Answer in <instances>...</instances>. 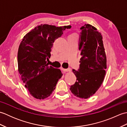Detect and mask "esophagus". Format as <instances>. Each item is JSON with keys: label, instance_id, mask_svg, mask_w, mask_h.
<instances>
[{"label": "esophagus", "instance_id": "1", "mask_svg": "<svg viewBox=\"0 0 127 127\" xmlns=\"http://www.w3.org/2000/svg\"><path fill=\"white\" fill-rule=\"evenodd\" d=\"M61 70H63L65 72H71V69L70 68H68V69H63V68H61Z\"/></svg>", "mask_w": 127, "mask_h": 127}]
</instances>
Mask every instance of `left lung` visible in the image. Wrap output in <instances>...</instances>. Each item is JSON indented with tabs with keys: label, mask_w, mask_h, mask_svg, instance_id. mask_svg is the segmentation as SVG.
Masks as SVG:
<instances>
[{
	"label": "left lung",
	"mask_w": 127,
	"mask_h": 127,
	"mask_svg": "<svg viewBox=\"0 0 127 127\" xmlns=\"http://www.w3.org/2000/svg\"><path fill=\"white\" fill-rule=\"evenodd\" d=\"M80 29L79 50L82 57L79 70L72 69L77 81L70 90L75 96L87 99L95 93L103 82L106 56L100 32L90 24H85Z\"/></svg>",
	"instance_id": "obj_1"
}]
</instances>
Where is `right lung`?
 <instances>
[{
  "instance_id": "add662e5",
  "label": "right lung",
  "mask_w": 127,
  "mask_h": 127,
  "mask_svg": "<svg viewBox=\"0 0 127 127\" xmlns=\"http://www.w3.org/2000/svg\"><path fill=\"white\" fill-rule=\"evenodd\" d=\"M71 26H37L23 37L19 46L18 70L26 88L34 98L44 99L52 93L63 74L48 66L53 43Z\"/></svg>"
}]
</instances>
